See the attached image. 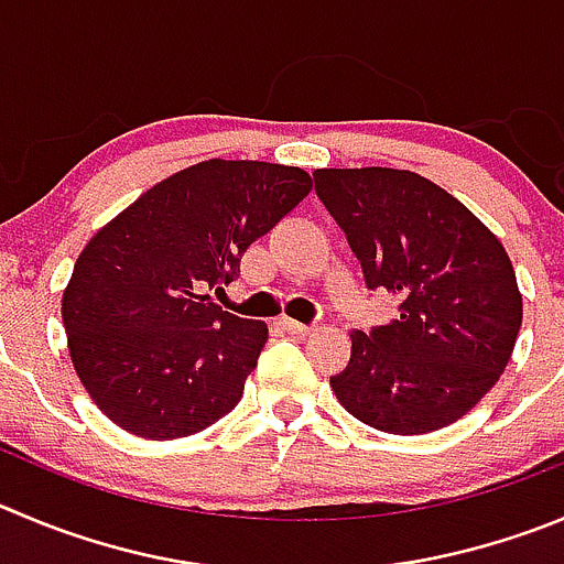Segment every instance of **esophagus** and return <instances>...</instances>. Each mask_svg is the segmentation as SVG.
Listing matches in <instances>:
<instances>
[{
  "label": "esophagus",
  "mask_w": 564,
  "mask_h": 564,
  "mask_svg": "<svg viewBox=\"0 0 564 564\" xmlns=\"http://www.w3.org/2000/svg\"><path fill=\"white\" fill-rule=\"evenodd\" d=\"M281 328L289 330V334H308V330H312V328H308V325L294 323V319H286V317L281 319Z\"/></svg>",
  "instance_id": "1"
}]
</instances>
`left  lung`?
Returning <instances> with one entry per match:
<instances>
[{
    "label": "left lung",
    "instance_id": "obj_1",
    "mask_svg": "<svg viewBox=\"0 0 564 564\" xmlns=\"http://www.w3.org/2000/svg\"><path fill=\"white\" fill-rule=\"evenodd\" d=\"M314 192L361 261L370 292L398 297L389 325L354 330L336 398L387 434H429L470 412L514 350L523 297L501 241L414 172L317 170Z\"/></svg>",
    "mask_w": 564,
    "mask_h": 564
}]
</instances>
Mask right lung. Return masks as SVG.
<instances>
[{
    "instance_id": "obj_1",
    "label": "right lung",
    "mask_w": 564,
    "mask_h": 564,
    "mask_svg": "<svg viewBox=\"0 0 564 564\" xmlns=\"http://www.w3.org/2000/svg\"><path fill=\"white\" fill-rule=\"evenodd\" d=\"M312 192L297 166L203 161L110 219L63 292L68 354L83 387L124 431L177 440L241 401L267 325L223 312L210 289Z\"/></svg>"
}]
</instances>
